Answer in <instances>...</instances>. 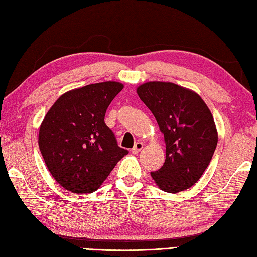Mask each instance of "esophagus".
<instances>
[{
    "label": "esophagus",
    "mask_w": 257,
    "mask_h": 257,
    "mask_svg": "<svg viewBox=\"0 0 257 257\" xmlns=\"http://www.w3.org/2000/svg\"><path fill=\"white\" fill-rule=\"evenodd\" d=\"M143 147H144V144L140 143V141H138V143L135 144L134 148L132 149V152H133V154H138V152H139L141 149H143Z\"/></svg>",
    "instance_id": "34e87169"
}]
</instances>
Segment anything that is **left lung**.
<instances>
[{
    "instance_id": "1",
    "label": "left lung",
    "mask_w": 257,
    "mask_h": 257,
    "mask_svg": "<svg viewBox=\"0 0 257 257\" xmlns=\"http://www.w3.org/2000/svg\"><path fill=\"white\" fill-rule=\"evenodd\" d=\"M137 94L154 113L166 143V161L151 177L169 193L191 188L210 165L217 145L210 109L194 91L172 83L149 81L138 87Z\"/></svg>"
}]
</instances>
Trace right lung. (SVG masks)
<instances>
[{
    "label": "right lung",
    "instance_id": "right-lung-1",
    "mask_svg": "<svg viewBox=\"0 0 257 257\" xmlns=\"http://www.w3.org/2000/svg\"><path fill=\"white\" fill-rule=\"evenodd\" d=\"M123 85L91 84L62 95L43 120L38 146L54 179L73 193L100 187L128 150L120 148L105 113Z\"/></svg>",
    "mask_w": 257,
    "mask_h": 257
}]
</instances>
